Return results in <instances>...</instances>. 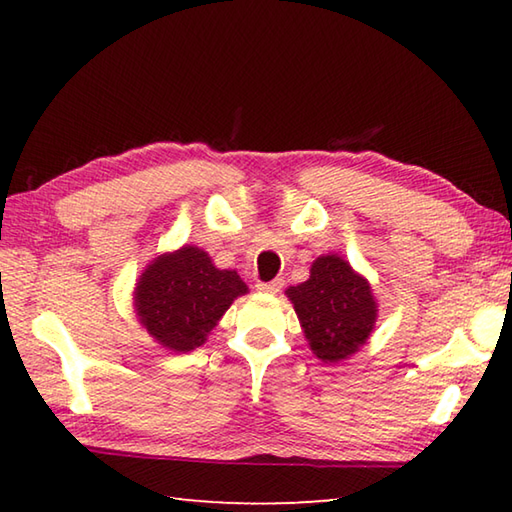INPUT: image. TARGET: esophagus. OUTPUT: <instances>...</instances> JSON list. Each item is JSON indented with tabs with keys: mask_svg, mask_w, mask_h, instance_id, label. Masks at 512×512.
Here are the masks:
<instances>
[{
	"mask_svg": "<svg viewBox=\"0 0 512 512\" xmlns=\"http://www.w3.org/2000/svg\"><path fill=\"white\" fill-rule=\"evenodd\" d=\"M284 286V279H273V281H259L257 290L259 292H268V295H277V292Z\"/></svg>",
	"mask_w": 512,
	"mask_h": 512,
	"instance_id": "34e87169",
	"label": "esophagus"
}]
</instances>
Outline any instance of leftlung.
<instances>
[{"label": "left lung", "instance_id": "8db88e82", "mask_svg": "<svg viewBox=\"0 0 512 512\" xmlns=\"http://www.w3.org/2000/svg\"><path fill=\"white\" fill-rule=\"evenodd\" d=\"M310 350L323 363H339L365 345L378 306L372 286L339 255L314 259L310 279L286 290Z\"/></svg>", "mask_w": 512, "mask_h": 512}]
</instances>
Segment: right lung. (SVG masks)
Listing matches in <instances>:
<instances>
[{"label":"right lung","mask_w":512,"mask_h":512,"mask_svg":"<svg viewBox=\"0 0 512 512\" xmlns=\"http://www.w3.org/2000/svg\"><path fill=\"white\" fill-rule=\"evenodd\" d=\"M248 288L235 270L213 266L209 253L182 246L158 255L134 290L138 321L171 352H191L204 345L231 303Z\"/></svg>","instance_id":"1"}]
</instances>
